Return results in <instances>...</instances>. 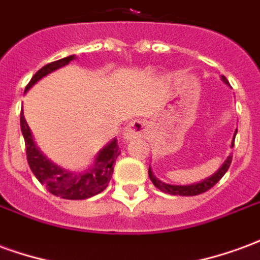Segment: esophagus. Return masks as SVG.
Returning <instances> with one entry per match:
<instances>
[{
	"instance_id": "esophagus-1",
	"label": "esophagus",
	"mask_w": 260,
	"mask_h": 260,
	"mask_svg": "<svg viewBox=\"0 0 260 260\" xmlns=\"http://www.w3.org/2000/svg\"><path fill=\"white\" fill-rule=\"evenodd\" d=\"M146 132V124L143 121H134L125 128L124 138L125 141H132V139H139L143 138Z\"/></svg>"
}]
</instances>
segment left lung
Here are the masks:
<instances>
[{"mask_svg":"<svg viewBox=\"0 0 260 260\" xmlns=\"http://www.w3.org/2000/svg\"><path fill=\"white\" fill-rule=\"evenodd\" d=\"M221 80H223L224 83H227L229 85V80L225 79V76H221ZM235 135H237V131H235L234 134V139ZM234 139H233V146H234ZM231 158L233 156H229L227 160L224 161L223 166L220 167V169L212 175V177H209L206 180L201 181V182H196V184H192V185H170V184H166L163 181L157 180L154 175H153V171L149 167V177H150V180L154 184L156 188H158L160 191L166 192V193H170V195H180V196H195V195H201L203 192L209 191L212 186H214L217 184L218 181L223 178V175L227 173V170H229L230 164H231Z\"/></svg>","mask_w":260,"mask_h":260,"instance_id":"left-lung-1","label":"left lung"}]
</instances>
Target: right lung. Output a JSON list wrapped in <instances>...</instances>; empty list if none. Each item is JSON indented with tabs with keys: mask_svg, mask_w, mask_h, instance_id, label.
<instances>
[{
	"mask_svg": "<svg viewBox=\"0 0 260 260\" xmlns=\"http://www.w3.org/2000/svg\"><path fill=\"white\" fill-rule=\"evenodd\" d=\"M72 59H75V55H69V57L44 65L40 71H37L36 74L33 75L29 85L26 86L25 91L29 90L31 86L37 83L46 75L51 74L53 71L64 65H68ZM20 131L25 138L26 157H27V163H29L31 173L53 195L59 196L62 199L80 201V199H87V198L97 195L107 188L113 175L114 163L121 153L117 139H113L107 146H104L97 153L94 164L90 169L83 173H71L68 170L61 169L57 164L51 163L37 149L36 143L33 142L30 128L26 122L23 111L20 113Z\"/></svg>",
	"mask_w": 260,
	"mask_h": 260,
	"instance_id": "obj_1",
	"label": "right lung"
}]
</instances>
